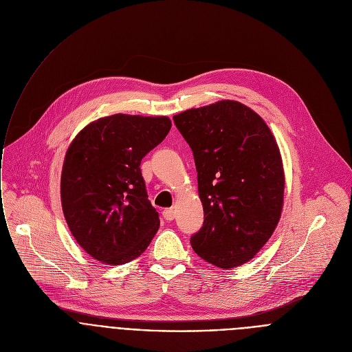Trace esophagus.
Masks as SVG:
<instances>
[{
    "mask_svg": "<svg viewBox=\"0 0 352 352\" xmlns=\"http://www.w3.org/2000/svg\"><path fill=\"white\" fill-rule=\"evenodd\" d=\"M163 216H164V219H166L167 221H171V220H174V217H175V210H174L173 208L164 209V212H163Z\"/></svg>",
    "mask_w": 352,
    "mask_h": 352,
    "instance_id": "obj_1",
    "label": "esophagus"
}]
</instances>
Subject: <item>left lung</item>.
I'll list each match as a JSON object with an SVG mask.
<instances>
[{
	"label": "left lung",
	"instance_id": "obj_1",
	"mask_svg": "<svg viewBox=\"0 0 352 352\" xmlns=\"http://www.w3.org/2000/svg\"><path fill=\"white\" fill-rule=\"evenodd\" d=\"M173 120L193 152L205 213L190 245L217 267L241 266L255 258L281 217L285 177L276 138L258 113L234 100Z\"/></svg>",
	"mask_w": 352,
	"mask_h": 352
}]
</instances>
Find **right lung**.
I'll list each match as a JSON object with an SVG mask.
<instances>
[{"label":"right lung","instance_id":"add662e5","mask_svg":"<svg viewBox=\"0 0 352 352\" xmlns=\"http://www.w3.org/2000/svg\"><path fill=\"white\" fill-rule=\"evenodd\" d=\"M168 117L114 114L87 124L71 142L61 205L71 234L106 265L140 256L160 227L140 173L142 159L170 132Z\"/></svg>","mask_w":352,"mask_h":352}]
</instances>
